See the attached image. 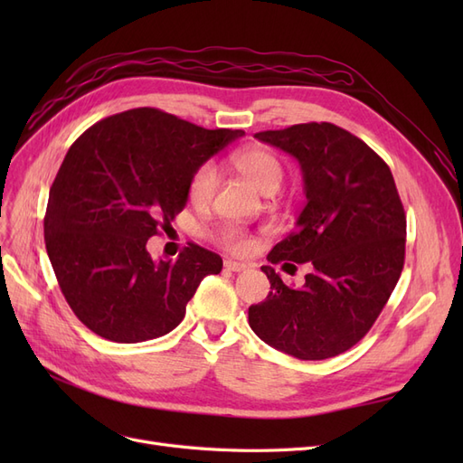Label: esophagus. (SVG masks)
Wrapping results in <instances>:
<instances>
[{
  "label": "esophagus",
  "mask_w": 463,
  "mask_h": 463,
  "mask_svg": "<svg viewBox=\"0 0 463 463\" xmlns=\"http://www.w3.org/2000/svg\"><path fill=\"white\" fill-rule=\"evenodd\" d=\"M223 266H226L228 270H232V272H243V270H247L249 266L247 264H243V262H237V260H226L223 262Z\"/></svg>",
  "instance_id": "1"
}]
</instances>
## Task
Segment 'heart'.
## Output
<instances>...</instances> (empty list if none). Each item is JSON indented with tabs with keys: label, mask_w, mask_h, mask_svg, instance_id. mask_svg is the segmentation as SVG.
Returning <instances> with one entry per match:
<instances>
[{
	"label": "heart",
	"mask_w": 463,
	"mask_h": 463,
	"mask_svg": "<svg viewBox=\"0 0 463 463\" xmlns=\"http://www.w3.org/2000/svg\"><path fill=\"white\" fill-rule=\"evenodd\" d=\"M232 164L249 184H253L262 194H274L282 185L286 167L276 154L269 148L250 146L232 156ZM218 187V172L213 162L201 164L189 177L187 194L189 201L197 206H204L213 201ZM214 241L233 255H247L253 249V237L241 226L223 223L214 232Z\"/></svg>",
	"instance_id": "b5f03b06"
}]
</instances>
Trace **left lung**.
I'll return each mask as SVG.
<instances>
[{
  "label": "left lung",
  "mask_w": 463,
  "mask_h": 463,
  "mask_svg": "<svg viewBox=\"0 0 463 463\" xmlns=\"http://www.w3.org/2000/svg\"><path fill=\"white\" fill-rule=\"evenodd\" d=\"M255 137L299 160L307 197L296 230L269 260L309 262L313 270L293 289L262 266L272 291L249 307V325L288 355L335 357L371 330L403 270L405 213L394 177L371 146L334 123Z\"/></svg>",
  "instance_id": "obj_1"
}]
</instances>
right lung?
<instances>
[{"instance_id":"obj_1","label":"right lung","mask_w":463,"mask_h":463,"mask_svg":"<svg viewBox=\"0 0 463 463\" xmlns=\"http://www.w3.org/2000/svg\"><path fill=\"white\" fill-rule=\"evenodd\" d=\"M243 135L137 108L94 123L71 145L50 187L44 241L82 325L109 342L137 344L184 320L222 259L189 243L175 260H154L146 241L184 210L191 174Z\"/></svg>"}]
</instances>
